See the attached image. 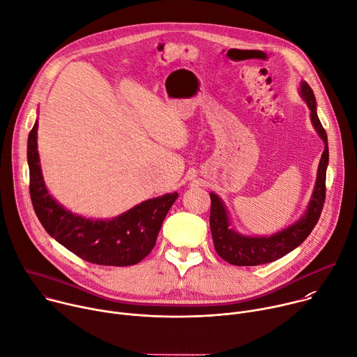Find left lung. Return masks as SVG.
<instances>
[{"label":"left lung","mask_w":357,"mask_h":357,"mask_svg":"<svg viewBox=\"0 0 357 357\" xmlns=\"http://www.w3.org/2000/svg\"><path fill=\"white\" fill-rule=\"evenodd\" d=\"M299 94L311 110L312 126L325 144L308 208L295 223L271 236H245L231 227L223 200L216 193L211 192V230L213 244L219 256L233 266H260L284 257L311 234L319 220L326 193L325 182L329 162L328 137L317 114L315 94L307 82H301Z\"/></svg>","instance_id":"1"}]
</instances>
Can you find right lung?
Segmentation results:
<instances>
[{
	"label": "right lung",
	"instance_id": "1",
	"mask_svg": "<svg viewBox=\"0 0 357 357\" xmlns=\"http://www.w3.org/2000/svg\"><path fill=\"white\" fill-rule=\"evenodd\" d=\"M29 193L43 229L77 257L98 266L126 267L154 248L162 222L178 193L148 199L113 219H87L56 202L45 186L38 154V121L28 135Z\"/></svg>",
	"mask_w": 357,
	"mask_h": 357
}]
</instances>
